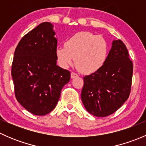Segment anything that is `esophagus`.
Returning a JSON list of instances; mask_svg holds the SVG:
<instances>
[{"mask_svg": "<svg viewBox=\"0 0 146 146\" xmlns=\"http://www.w3.org/2000/svg\"><path fill=\"white\" fill-rule=\"evenodd\" d=\"M77 77H78V75L77 73H74V72H71V73H70V78H75Z\"/></svg>", "mask_w": 146, "mask_h": 146, "instance_id": "obj_1", "label": "esophagus"}]
</instances>
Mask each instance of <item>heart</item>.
I'll return each instance as SVG.
<instances>
[{
    "mask_svg": "<svg viewBox=\"0 0 146 146\" xmlns=\"http://www.w3.org/2000/svg\"><path fill=\"white\" fill-rule=\"evenodd\" d=\"M65 46L56 49L57 61L63 68H68L76 61V66L84 73L99 70L107 61L109 44L102 36L89 32H80L70 36Z\"/></svg>",
    "mask_w": 146,
    "mask_h": 146,
    "instance_id": "b5f03b06",
    "label": "heart"
}]
</instances>
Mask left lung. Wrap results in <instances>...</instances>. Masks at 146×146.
I'll list each match as a JSON object with an SVG mask.
<instances>
[{"mask_svg": "<svg viewBox=\"0 0 146 146\" xmlns=\"http://www.w3.org/2000/svg\"><path fill=\"white\" fill-rule=\"evenodd\" d=\"M133 63L121 40H114L104 66L83 78L82 102L92 115L107 117L115 112L129 98Z\"/></svg>", "mask_w": 146, "mask_h": 146, "instance_id": "1", "label": "left lung"}]
</instances>
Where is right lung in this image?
<instances>
[{
  "label": "right lung",
  "mask_w": 146,
  "mask_h": 146,
  "mask_svg": "<svg viewBox=\"0 0 146 146\" xmlns=\"http://www.w3.org/2000/svg\"><path fill=\"white\" fill-rule=\"evenodd\" d=\"M54 25L41 23L25 35L15 48L11 75L17 100L35 115L56 107L70 73L56 65L57 39Z\"/></svg>",
  "instance_id": "add662e5"
}]
</instances>
